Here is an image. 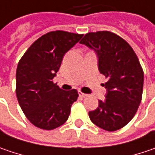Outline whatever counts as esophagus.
<instances>
[{"mask_svg": "<svg viewBox=\"0 0 155 155\" xmlns=\"http://www.w3.org/2000/svg\"><path fill=\"white\" fill-rule=\"evenodd\" d=\"M79 96L81 97H86L87 96H88V94H85V93H83V92H81V91H79Z\"/></svg>", "mask_w": 155, "mask_h": 155, "instance_id": "esophagus-1", "label": "esophagus"}]
</instances>
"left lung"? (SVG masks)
Returning a JSON list of instances; mask_svg holds the SVG:
<instances>
[{"label": "left lung", "mask_w": 155, "mask_h": 155, "mask_svg": "<svg viewBox=\"0 0 155 155\" xmlns=\"http://www.w3.org/2000/svg\"><path fill=\"white\" fill-rule=\"evenodd\" d=\"M96 53L97 68L107 81L104 100L89 112L91 122L106 131H116L135 115L143 91L144 74L132 47L119 35L109 31L88 33L80 41Z\"/></svg>", "instance_id": "left-lung-1"}]
</instances>
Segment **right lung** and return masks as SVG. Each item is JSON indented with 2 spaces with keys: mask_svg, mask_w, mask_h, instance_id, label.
<instances>
[{
  "mask_svg": "<svg viewBox=\"0 0 155 155\" xmlns=\"http://www.w3.org/2000/svg\"><path fill=\"white\" fill-rule=\"evenodd\" d=\"M83 35L52 31L38 38L21 58L16 70V97L27 119L36 127L52 130L68 120L77 90L64 91L53 78L63 58Z\"/></svg>",
  "mask_w": 155,
  "mask_h": 155,
  "instance_id": "add662e5",
  "label": "right lung"
}]
</instances>
